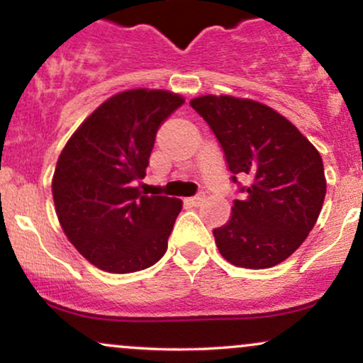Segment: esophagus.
<instances>
[{
  "instance_id": "1",
  "label": "esophagus",
  "mask_w": 363,
  "mask_h": 363,
  "mask_svg": "<svg viewBox=\"0 0 363 363\" xmlns=\"http://www.w3.org/2000/svg\"><path fill=\"white\" fill-rule=\"evenodd\" d=\"M186 201L189 203L191 206H199V205H201L203 201H205V194H203V193H198L196 196H193V198H187Z\"/></svg>"
}]
</instances>
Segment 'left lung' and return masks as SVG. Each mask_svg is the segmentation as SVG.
<instances>
[{
    "instance_id": "1",
    "label": "left lung",
    "mask_w": 363,
    "mask_h": 363,
    "mask_svg": "<svg viewBox=\"0 0 363 363\" xmlns=\"http://www.w3.org/2000/svg\"><path fill=\"white\" fill-rule=\"evenodd\" d=\"M223 150L234 199L215 242L232 264L272 268L309 235L326 196L323 158L289 119L264 104L227 95L191 101ZM240 180L246 182L244 186Z\"/></svg>"
}]
</instances>
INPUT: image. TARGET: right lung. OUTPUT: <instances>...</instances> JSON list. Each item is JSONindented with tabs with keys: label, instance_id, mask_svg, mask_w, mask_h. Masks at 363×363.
I'll use <instances>...</instances> for the list:
<instances>
[{
	"label": "right lung",
	"instance_id": "1",
	"mask_svg": "<svg viewBox=\"0 0 363 363\" xmlns=\"http://www.w3.org/2000/svg\"><path fill=\"white\" fill-rule=\"evenodd\" d=\"M184 99L128 90L97 107L62 148L52 177L57 218L78 252L109 273L150 268L167 251L181 199L147 196L157 131Z\"/></svg>",
	"mask_w": 363,
	"mask_h": 363
}]
</instances>
